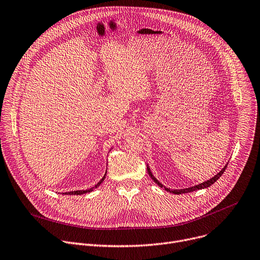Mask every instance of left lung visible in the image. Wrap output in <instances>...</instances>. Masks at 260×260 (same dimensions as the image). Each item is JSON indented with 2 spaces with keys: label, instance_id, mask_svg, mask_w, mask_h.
I'll use <instances>...</instances> for the list:
<instances>
[{
  "label": "left lung",
  "instance_id": "8db88e82",
  "mask_svg": "<svg viewBox=\"0 0 260 260\" xmlns=\"http://www.w3.org/2000/svg\"><path fill=\"white\" fill-rule=\"evenodd\" d=\"M228 165V164H227ZM227 165L219 171V173H217L214 177H212V178H210L209 180H207V181H205V182H203V183H200V184H198V185H194V186H191V187H187V188H182V189H170V188H168V187H166V186H164L160 182H159L157 179L153 176V174H152V172H151V170H150V168H149V166H147V170H148V174L150 175V177L153 179V181L157 184V185H159L160 187H165V189L167 190V191H170V192H173V193H175V194H180V193H186V192H190V191H193V190H198V189H203V188H206V187H209L210 185H212L217 179L221 177L223 174H224V172H225V170H226V168H227Z\"/></svg>",
  "mask_w": 260,
  "mask_h": 260
}]
</instances>
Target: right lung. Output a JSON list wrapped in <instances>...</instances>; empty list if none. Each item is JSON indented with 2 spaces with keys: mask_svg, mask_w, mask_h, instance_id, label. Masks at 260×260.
I'll list each match as a JSON object with an SVG mask.
<instances>
[{
  "mask_svg": "<svg viewBox=\"0 0 260 260\" xmlns=\"http://www.w3.org/2000/svg\"><path fill=\"white\" fill-rule=\"evenodd\" d=\"M106 173H107V170H106ZM106 173H105V175H104V177L101 179V180H100L93 187H91V188H88V189H85V190H74V191H69V192H61L62 194H83V193H87V192H90V191H92L94 188H96L98 186H100V184H101L103 181H104V179H105V177H106Z\"/></svg>",
  "mask_w": 260,
  "mask_h": 260,
  "instance_id": "1",
  "label": "right lung"
}]
</instances>
